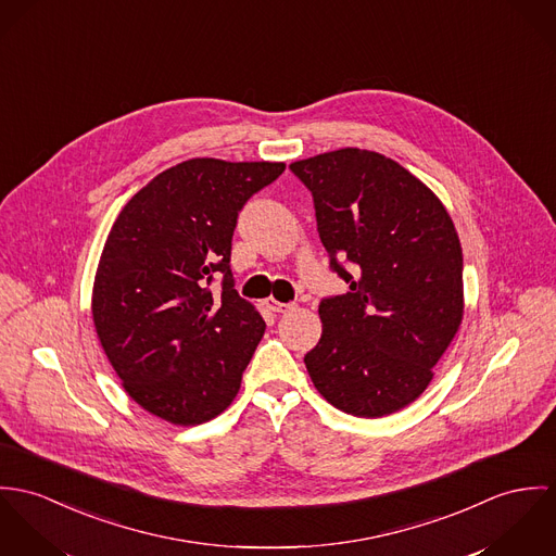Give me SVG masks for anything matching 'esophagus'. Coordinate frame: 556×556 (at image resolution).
I'll use <instances>...</instances> for the list:
<instances>
[{"instance_id": "1", "label": "esophagus", "mask_w": 556, "mask_h": 556, "mask_svg": "<svg viewBox=\"0 0 556 556\" xmlns=\"http://www.w3.org/2000/svg\"><path fill=\"white\" fill-rule=\"evenodd\" d=\"M266 308L268 311H273V313H288L290 308H294L292 303H279V301H275V299H266Z\"/></svg>"}]
</instances>
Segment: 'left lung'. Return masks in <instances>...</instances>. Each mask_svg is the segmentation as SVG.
Here are the masks:
<instances>
[{
	"mask_svg": "<svg viewBox=\"0 0 556 556\" xmlns=\"http://www.w3.org/2000/svg\"><path fill=\"white\" fill-rule=\"evenodd\" d=\"M290 170L313 195L330 270L350 286L319 303L311 381L345 414H394L427 390L463 319L454 224L429 187L375 151L339 149Z\"/></svg>",
	"mask_w": 556,
	"mask_h": 556,
	"instance_id": "1",
	"label": "left lung"
}]
</instances>
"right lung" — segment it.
Here are the masks:
<instances>
[{"label":"right lung","mask_w":556,"mask_h":556,"mask_svg":"<svg viewBox=\"0 0 556 556\" xmlns=\"http://www.w3.org/2000/svg\"><path fill=\"white\" fill-rule=\"evenodd\" d=\"M283 170L187 160L142 187L113 224L93 324L127 394L153 416L193 427L237 396L266 324L235 290L232 235L249 198Z\"/></svg>","instance_id":"add662e5"}]
</instances>
